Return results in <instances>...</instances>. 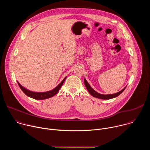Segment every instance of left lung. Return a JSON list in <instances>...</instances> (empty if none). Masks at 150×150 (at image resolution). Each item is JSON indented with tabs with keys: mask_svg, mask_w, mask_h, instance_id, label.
Returning <instances> with one entry per match:
<instances>
[{
	"mask_svg": "<svg viewBox=\"0 0 150 150\" xmlns=\"http://www.w3.org/2000/svg\"><path fill=\"white\" fill-rule=\"evenodd\" d=\"M84 83H85V87H86L87 90L88 91V92L90 93V94L92 96H93V97H94L96 98H100V99H103V100H109V99H111V98H113L117 97L118 96H119L125 90V89L126 87H125L123 90H122L120 91H119V92H118L117 93H115V94H113L104 95V94H101L98 93L97 92L94 91L91 87L90 84L88 83V82L87 81V80L85 79H84Z\"/></svg>",
	"mask_w": 150,
	"mask_h": 150,
	"instance_id": "obj_1",
	"label": "left lung"
}]
</instances>
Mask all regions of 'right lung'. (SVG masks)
Instances as JSON below:
<instances>
[{"label":"right lung","mask_w":150,"mask_h":150,"mask_svg":"<svg viewBox=\"0 0 150 150\" xmlns=\"http://www.w3.org/2000/svg\"><path fill=\"white\" fill-rule=\"evenodd\" d=\"M66 78L67 77L64 78L62 80V81L57 85V86L55 88H54L53 90H52L51 91H49L44 92V93H37V92L30 91L27 90L26 88H25L24 87H23L22 85H21V84L18 82H17L18 83V85L19 86L20 88L21 89V90H22L27 96H28L31 98H33L34 99H35V100H45V99H47V98L52 97L53 96H54L58 93L60 88L62 86L64 81H65Z\"/></svg>","instance_id":"right-lung-1"}]
</instances>
